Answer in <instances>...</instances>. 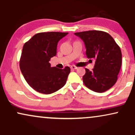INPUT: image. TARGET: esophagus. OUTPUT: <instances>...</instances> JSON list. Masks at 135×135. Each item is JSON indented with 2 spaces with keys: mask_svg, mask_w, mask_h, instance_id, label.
I'll return each mask as SVG.
<instances>
[{
  "mask_svg": "<svg viewBox=\"0 0 135 135\" xmlns=\"http://www.w3.org/2000/svg\"><path fill=\"white\" fill-rule=\"evenodd\" d=\"M71 69H73V70H75V69H77V66H75V65H72V66H71Z\"/></svg>",
  "mask_w": 135,
  "mask_h": 135,
  "instance_id": "esophagus-1",
  "label": "esophagus"
}]
</instances>
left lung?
Returning <instances> with one entry per match:
<instances>
[{
	"instance_id": "obj_1",
	"label": "left lung",
	"mask_w": 135,
	"mask_h": 135,
	"mask_svg": "<svg viewBox=\"0 0 135 135\" xmlns=\"http://www.w3.org/2000/svg\"><path fill=\"white\" fill-rule=\"evenodd\" d=\"M74 34L84 42L88 58L96 60L92 70L85 69L84 84L94 92L107 91L117 82L121 67L120 47L110 35L103 31L89 30Z\"/></svg>"
}]
</instances>
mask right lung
I'll list each match as a JSON object with an SVG mask.
<instances>
[{"label": "right lung", "instance_id": "add662e5", "mask_svg": "<svg viewBox=\"0 0 135 135\" xmlns=\"http://www.w3.org/2000/svg\"><path fill=\"white\" fill-rule=\"evenodd\" d=\"M68 32H41L25 43L20 60V68L25 79L34 90L51 94L66 84L70 69L51 67V58L56 55L58 42Z\"/></svg>", "mask_w": 135, "mask_h": 135}]
</instances>
